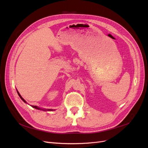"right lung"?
Returning a JSON list of instances; mask_svg holds the SVG:
<instances>
[{
	"mask_svg": "<svg viewBox=\"0 0 148 148\" xmlns=\"http://www.w3.org/2000/svg\"><path fill=\"white\" fill-rule=\"evenodd\" d=\"M17 93H18V96H20V97L21 98V100L23 101L24 102H25V103H27L26 102V101L23 99V97H22L21 96V95H20V93H19V92L17 91ZM32 107H33V108H34V109H38V110H44V111H52V110H53V109H41V108H40V107H38V106H32Z\"/></svg>",
	"mask_w": 148,
	"mask_h": 148,
	"instance_id": "add662e5",
	"label": "right lung"
}]
</instances>
